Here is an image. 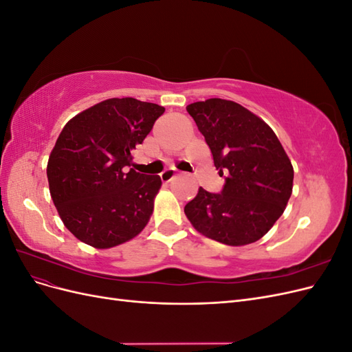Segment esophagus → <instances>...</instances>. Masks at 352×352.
Returning a JSON list of instances; mask_svg holds the SVG:
<instances>
[{"label":"esophagus","mask_w":352,"mask_h":352,"mask_svg":"<svg viewBox=\"0 0 352 352\" xmlns=\"http://www.w3.org/2000/svg\"><path fill=\"white\" fill-rule=\"evenodd\" d=\"M175 176H176L175 170L167 168V170H164V172L162 173V180H163L164 184H168V182H172V180L175 179Z\"/></svg>","instance_id":"1"}]
</instances>
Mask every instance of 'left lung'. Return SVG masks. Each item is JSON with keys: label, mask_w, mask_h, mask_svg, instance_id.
Wrapping results in <instances>:
<instances>
[{"label": "left lung", "mask_w": 352, "mask_h": 352, "mask_svg": "<svg viewBox=\"0 0 352 352\" xmlns=\"http://www.w3.org/2000/svg\"><path fill=\"white\" fill-rule=\"evenodd\" d=\"M198 131L225 186L220 194L199 188L185 214L202 235L239 247L263 238L292 194L294 167L278 136L241 104L210 98L189 104Z\"/></svg>", "instance_id": "obj_1"}]
</instances>
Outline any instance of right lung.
Listing matches in <instances>:
<instances>
[{"label":"right lung","instance_id":"1","mask_svg":"<svg viewBox=\"0 0 352 352\" xmlns=\"http://www.w3.org/2000/svg\"><path fill=\"white\" fill-rule=\"evenodd\" d=\"M163 113L164 107L153 102L110 98L63 127L47 176L58 214L79 241L105 250L146 226L162 179L129 167L132 151Z\"/></svg>","mask_w":352,"mask_h":352}]
</instances>
